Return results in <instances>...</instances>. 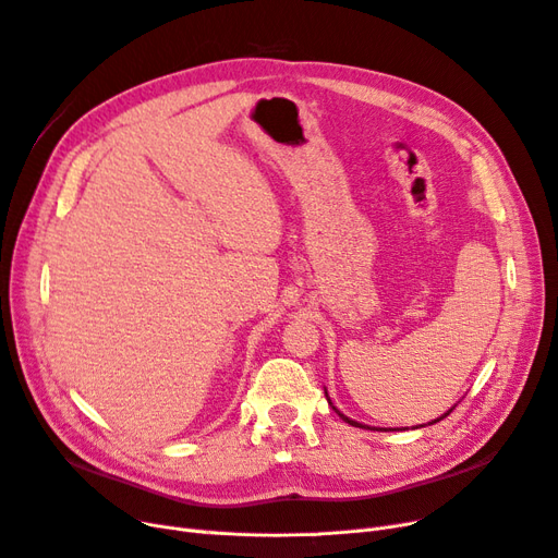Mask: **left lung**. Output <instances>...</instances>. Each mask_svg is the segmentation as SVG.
<instances>
[{
    "label": "left lung",
    "mask_w": 558,
    "mask_h": 558,
    "mask_svg": "<svg viewBox=\"0 0 558 558\" xmlns=\"http://www.w3.org/2000/svg\"><path fill=\"white\" fill-rule=\"evenodd\" d=\"M325 396H327V391H325ZM327 400H329V398H327ZM329 405H331V400H329ZM331 410H333V412H337V414H339V416H341V418H343V421H345V423H350V426H354V428H368V426H364V423H356V421H352V418H348V416H345V414H341V412H339V410H337V408H333V405H331ZM451 412H453V408H451V410H449V412H447V414H441V416H439V418H435V421H430V423H437V421H441V418H444V416H449V414H451Z\"/></svg>",
    "instance_id": "8db88e82"
}]
</instances>
